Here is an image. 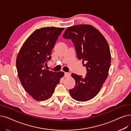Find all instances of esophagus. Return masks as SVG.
Listing matches in <instances>:
<instances>
[{
    "instance_id": "1",
    "label": "esophagus",
    "mask_w": 131,
    "mask_h": 131,
    "mask_svg": "<svg viewBox=\"0 0 131 131\" xmlns=\"http://www.w3.org/2000/svg\"><path fill=\"white\" fill-rule=\"evenodd\" d=\"M71 75V74L70 73H67V72H65L64 73V77L65 78H67V77H69Z\"/></svg>"
}]
</instances>
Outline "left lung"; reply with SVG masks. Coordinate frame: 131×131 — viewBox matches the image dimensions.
Returning a JSON list of instances; mask_svg holds the SVG:
<instances>
[{"label": "left lung", "mask_w": 131, "mask_h": 131, "mask_svg": "<svg viewBox=\"0 0 131 131\" xmlns=\"http://www.w3.org/2000/svg\"><path fill=\"white\" fill-rule=\"evenodd\" d=\"M62 37L71 39L78 59L82 60L87 70L85 77L72 74L75 85L69 92L78 101H89L99 93L107 77L111 65L109 44L97 29L89 25L67 28Z\"/></svg>", "instance_id": "8db88e82"}]
</instances>
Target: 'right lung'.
Returning <instances> with one entry per match:
<instances>
[{
    "mask_svg": "<svg viewBox=\"0 0 131 131\" xmlns=\"http://www.w3.org/2000/svg\"><path fill=\"white\" fill-rule=\"evenodd\" d=\"M64 28L45 27L36 30L20 49L16 60L20 81L26 92L37 101L52 96L64 76L62 72L45 69L51 59V51Z\"/></svg>",
    "mask_w": 131,
    "mask_h": 131,
    "instance_id": "1",
    "label": "right lung"
}]
</instances>
